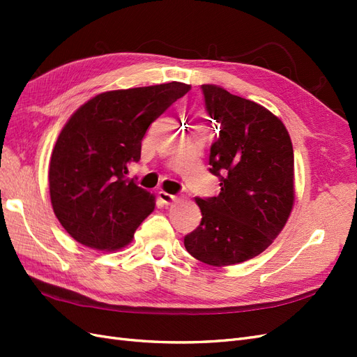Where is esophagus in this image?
I'll list each match as a JSON object with an SVG mask.
<instances>
[{
    "instance_id": "esophagus-1",
    "label": "esophagus",
    "mask_w": 357,
    "mask_h": 357,
    "mask_svg": "<svg viewBox=\"0 0 357 357\" xmlns=\"http://www.w3.org/2000/svg\"><path fill=\"white\" fill-rule=\"evenodd\" d=\"M158 197H159V199H160L162 202H164L165 205H171L172 202L177 201V197H176V195H171V193H167V192H164V190L158 192Z\"/></svg>"
}]
</instances>
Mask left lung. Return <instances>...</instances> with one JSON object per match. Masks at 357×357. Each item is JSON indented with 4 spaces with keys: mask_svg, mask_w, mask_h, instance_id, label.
I'll use <instances>...</instances> for the list:
<instances>
[{
    "mask_svg": "<svg viewBox=\"0 0 357 357\" xmlns=\"http://www.w3.org/2000/svg\"><path fill=\"white\" fill-rule=\"evenodd\" d=\"M219 137L210 147V172L220 193L197 198L202 219L185 236L186 250L213 266L261 255L282 232L294 207V147L277 116L215 84L201 86Z\"/></svg>",
    "mask_w": 357,
    "mask_h": 357,
    "instance_id": "8db88e82",
    "label": "left lung"
}]
</instances>
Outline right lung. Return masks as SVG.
I'll use <instances>...</instances> for the list:
<instances>
[{
  "label": "right lung",
  "mask_w": 357,
  "mask_h": 357,
  "mask_svg": "<svg viewBox=\"0 0 357 357\" xmlns=\"http://www.w3.org/2000/svg\"><path fill=\"white\" fill-rule=\"evenodd\" d=\"M190 91L171 82L93 96L62 128L52 152L49 189L58 220L75 241L117 250L155 210V197L128 167L142 156L147 128Z\"/></svg>",
  "instance_id": "right-lung-1"
}]
</instances>
